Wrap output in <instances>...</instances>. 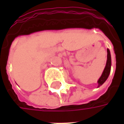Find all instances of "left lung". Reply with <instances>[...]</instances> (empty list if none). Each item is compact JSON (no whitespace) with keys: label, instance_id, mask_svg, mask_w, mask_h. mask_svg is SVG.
I'll list each match as a JSON object with an SVG mask.
<instances>
[{"label":"left lung","instance_id":"8db88e82","mask_svg":"<svg viewBox=\"0 0 124 124\" xmlns=\"http://www.w3.org/2000/svg\"><path fill=\"white\" fill-rule=\"evenodd\" d=\"M107 52H108V55H107V62L106 67L104 68V70L102 74H101V77L100 78V79L98 81V87L101 86L105 82V81L106 80L107 78H108L109 76V72H110V70H111V55H110V52H109V49L107 50Z\"/></svg>","mask_w":124,"mask_h":124}]
</instances>
